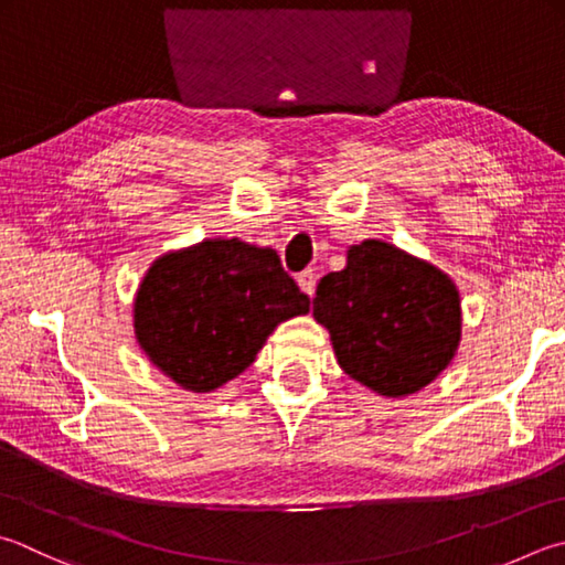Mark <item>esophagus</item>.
I'll list each match as a JSON object with an SVG mask.
<instances>
[{
  "label": "esophagus",
  "instance_id": "34e87169",
  "mask_svg": "<svg viewBox=\"0 0 565 565\" xmlns=\"http://www.w3.org/2000/svg\"><path fill=\"white\" fill-rule=\"evenodd\" d=\"M297 285H300V290L305 295L312 297L315 295V287H317V275L312 270H305V273L297 275Z\"/></svg>",
  "mask_w": 565,
  "mask_h": 565
}]
</instances>
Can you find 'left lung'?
<instances>
[{
  "label": "left lung",
  "instance_id": "left-lung-1",
  "mask_svg": "<svg viewBox=\"0 0 565 565\" xmlns=\"http://www.w3.org/2000/svg\"><path fill=\"white\" fill-rule=\"evenodd\" d=\"M312 315L344 374L386 398L438 379L462 334L450 275L376 238L351 246L347 268L319 280Z\"/></svg>",
  "mask_w": 565,
  "mask_h": 565
}]
</instances>
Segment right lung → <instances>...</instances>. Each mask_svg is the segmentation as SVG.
I'll use <instances>...</instances> for the list:
<instances>
[{"mask_svg": "<svg viewBox=\"0 0 565 565\" xmlns=\"http://www.w3.org/2000/svg\"><path fill=\"white\" fill-rule=\"evenodd\" d=\"M307 312L310 297L273 248L206 238L152 263L135 297V337L164 376L209 393L243 374L275 327Z\"/></svg>", "mask_w": 565, "mask_h": 565, "instance_id": "right-lung-1", "label": "right lung"}]
</instances>
